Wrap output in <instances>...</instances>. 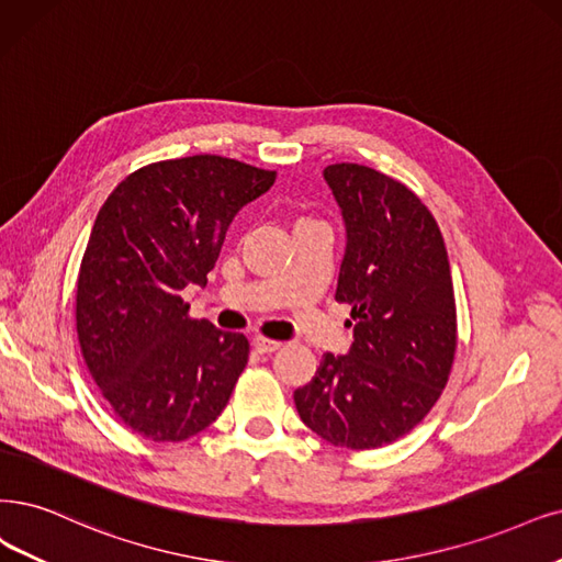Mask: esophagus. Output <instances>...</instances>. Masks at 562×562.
I'll list each match as a JSON object with an SVG mask.
<instances>
[{"label":"esophagus","instance_id":"obj_1","mask_svg":"<svg viewBox=\"0 0 562 562\" xmlns=\"http://www.w3.org/2000/svg\"><path fill=\"white\" fill-rule=\"evenodd\" d=\"M280 345H282V342L268 340V338H263V336H255V338H252V347L259 351V355H273L276 349H280Z\"/></svg>","mask_w":562,"mask_h":562}]
</instances>
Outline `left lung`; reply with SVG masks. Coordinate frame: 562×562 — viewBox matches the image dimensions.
Masks as SVG:
<instances>
[{"instance_id":"1","label":"left lung","mask_w":562,"mask_h":562,"mask_svg":"<svg viewBox=\"0 0 562 562\" xmlns=\"http://www.w3.org/2000/svg\"><path fill=\"white\" fill-rule=\"evenodd\" d=\"M324 180L345 222L336 301L351 305L355 342L322 357L294 391L303 424L347 449H378L417 426L449 380L456 301L445 238L422 199L361 164Z\"/></svg>"}]
</instances>
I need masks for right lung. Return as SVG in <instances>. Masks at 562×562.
Listing matches in <instances>:
<instances>
[{"label":"right lung","instance_id":"add662e5","mask_svg":"<svg viewBox=\"0 0 562 562\" xmlns=\"http://www.w3.org/2000/svg\"><path fill=\"white\" fill-rule=\"evenodd\" d=\"M276 171L194 155L124 178L82 255L76 328L115 417L143 438L182 442L211 426L247 363L243 334L187 317L180 292L205 286L228 224Z\"/></svg>","mask_w":562,"mask_h":562}]
</instances>
